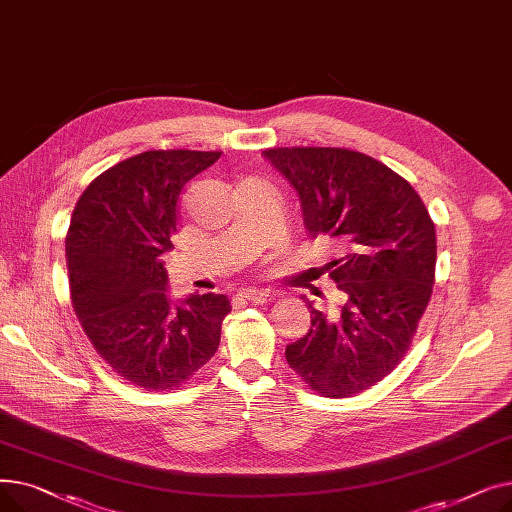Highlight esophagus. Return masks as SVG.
<instances>
[{
	"instance_id": "obj_1",
	"label": "esophagus",
	"mask_w": 512,
	"mask_h": 512,
	"mask_svg": "<svg viewBox=\"0 0 512 512\" xmlns=\"http://www.w3.org/2000/svg\"><path fill=\"white\" fill-rule=\"evenodd\" d=\"M240 294L251 303H270L276 297V294L267 288H245Z\"/></svg>"
}]
</instances>
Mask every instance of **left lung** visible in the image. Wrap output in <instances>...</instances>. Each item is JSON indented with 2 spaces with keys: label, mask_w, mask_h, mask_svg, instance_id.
Wrapping results in <instances>:
<instances>
[{
  "label": "left lung",
  "mask_w": 512,
  "mask_h": 512,
  "mask_svg": "<svg viewBox=\"0 0 512 512\" xmlns=\"http://www.w3.org/2000/svg\"><path fill=\"white\" fill-rule=\"evenodd\" d=\"M263 155L299 193L311 238L340 249L328 274L340 311L309 303V332L286 361L321 396L346 398L384 380L409 351L436 278V228L415 188L382 161L340 147Z\"/></svg>",
  "instance_id": "left-lung-1"
}]
</instances>
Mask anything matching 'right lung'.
<instances>
[{
	"label": "right lung",
	"mask_w": 512,
	"mask_h": 512,
	"mask_svg": "<svg viewBox=\"0 0 512 512\" xmlns=\"http://www.w3.org/2000/svg\"><path fill=\"white\" fill-rule=\"evenodd\" d=\"M222 151H145L99 174L66 234L70 297L99 357L145 390H174L220 346L226 294L168 297L161 255L174 249L184 184Z\"/></svg>",
	"instance_id": "add662e5"
}]
</instances>
